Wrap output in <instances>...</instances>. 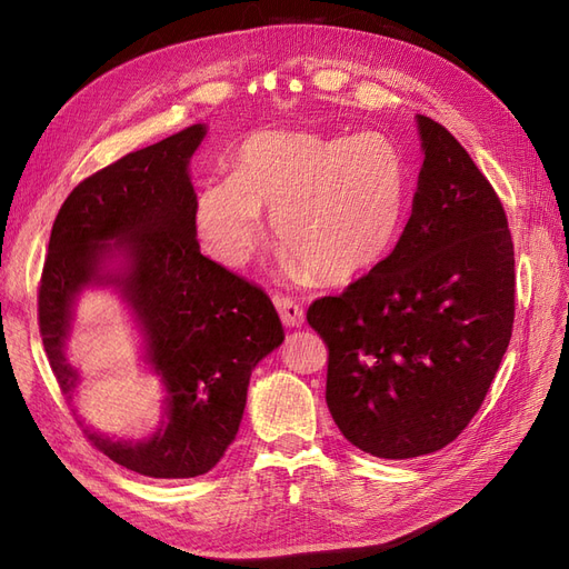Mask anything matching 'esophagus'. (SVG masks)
I'll use <instances>...</instances> for the list:
<instances>
[{"label":"esophagus","mask_w":569,"mask_h":569,"mask_svg":"<svg viewBox=\"0 0 569 569\" xmlns=\"http://www.w3.org/2000/svg\"><path fill=\"white\" fill-rule=\"evenodd\" d=\"M274 308L287 327H301L303 325V308L291 297H274Z\"/></svg>","instance_id":"esophagus-1"}]
</instances>
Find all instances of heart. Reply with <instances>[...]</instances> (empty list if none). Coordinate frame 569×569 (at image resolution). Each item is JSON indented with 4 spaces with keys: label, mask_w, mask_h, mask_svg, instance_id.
Instances as JSON below:
<instances>
[{
    "label": "heart",
    "mask_w": 569,
    "mask_h": 569,
    "mask_svg": "<svg viewBox=\"0 0 569 569\" xmlns=\"http://www.w3.org/2000/svg\"><path fill=\"white\" fill-rule=\"evenodd\" d=\"M406 194L403 153L382 132L268 130L237 149L232 176L199 184L194 222L211 256L244 266L266 234L263 211H272L291 278L341 282L389 249Z\"/></svg>",
    "instance_id": "b5f03b06"
}]
</instances>
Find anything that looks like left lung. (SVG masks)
<instances>
[{
  "label": "left lung",
  "mask_w": 569,
  "mask_h": 569,
  "mask_svg": "<svg viewBox=\"0 0 569 569\" xmlns=\"http://www.w3.org/2000/svg\"><path fill=\"white\" fill-rule=\"evenodd\" d=\"M399 244L306 313L327 343L325 399L360 451L416 458L475 418L515 320V251L491 182L437 120Z\"/></svg>",
  "instance_id": "1"
}]
</instances>
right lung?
Masks as SVG:
<instances>
[{"label":"right lung","mask_w":569,"mask_h":569,"mask_svg":"<svg viewBox=\"0 0 569 569\" xmlns=\"http://www.w3.org/2000/svg\"><path fill=\"white\" fill-rule=\"evenodd\" d=\"M203 134L189 126L84 178L59 209L38 289L42 343L68 399L78 372L63 347L80 289L113 284L130 303L168 391L166 420L137 443L82 432L113 462L157 479L213 468L242 422L251 370L284 339L266 291L199 249L187 166ZM116 254L121 268L109 271Z\"/></svg>","instance_id":"right-lung-1"}]
</instances>
